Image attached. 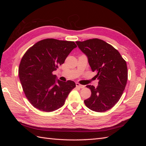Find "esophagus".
I'll list each match as a JSON object with an SVG mask.
<instances>
[{
  "label": "esophagus",
  "instance_id": "34e87169",
  "mask_svg": "<svg viewBox=\"0 0 146 146\" xmlns=\"http://www.w3.org/2000/svg\"><path fill=\"white\" fill-rule=\"evenodd\" d=\"M76 86L78 88H85V86L80 85V84H79L78 83H76Z\"/></svg>",
  "mask_w": 146,
  "mask_h": 146
}]
</instances>
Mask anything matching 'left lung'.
Returning a JSON list of instances; mask_svg holds the SVG:
<instances>
[{
  "mask_svg": "<svg viewBox=\"0 0 146 146\" xmlns=\"http://www.w3.org/2000/svg\"><path fill=\"white\" fill-rule=\"evenodd\" d=\"M78 48L88 58L92 72L99 80L96 88L87 85L91 91L90 98L84 100L86 107L96 112L111 109L120 99L127 84L126 61L112 46L99 39L76 41Z\"/></svg>",
  "mask_w": 146,
  "mask_h": 146,
  "instance_id": "8db88e82",
  "label": "left lung"
}]
</instances>
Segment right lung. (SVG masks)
<instances>
[{
	"instance_id": "1",
	"label": "right lung",
	"mask_w": 146,
	"mask_h": 146,
	"mask_svg": "<svg viewBox=\"0 0 146 146\" xmlns=\"http://www.w3.org/2000/svg\"><path fill=\"white\" fill-rule=\"evenodd\" d=\"M73 41L46 39L25 52L19 67V76L26 98L35 108L51 112L63 107L76 87L71 80L62 82L52 72L64 63L74 48Z\"/></svg>"
}]
</instances>
